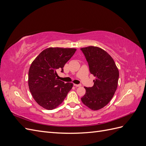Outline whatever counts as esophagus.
<instances>
[{"label": "esophagus", "mask_w": 146, "mask_h": 146, "mask_svg": "<svg viewBox=\"0 0 146 146\" xmlns=\"http://www.w3.org/2000/svg\"><path fill=\"white\" fill-rule=\"evenodd\" d=\"M74 85L76 87H80L82 86L81 84H78V85H77V84H74Z\"/></svg>", "instance_id": "obj_1"}]
</instances>
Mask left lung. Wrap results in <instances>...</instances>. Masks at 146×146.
Returning a JSON list of instances; mask_svg holds the SVG:
<instances>
[{
    "instance_id": "left-lung-1",
    "label": "left lung",
    "mask_w": 146,
    "mask_h": 146,
    "mask_svg": "<svg viewBox=\"0 0 146 146\" xmlns=\"http://www.w3.org/2000/svg\"><path fill=\"white\" fill-rule=\"evenodd\" d=\"M89 64L91 74L96 77L92 87H84L86 93L81 98L83 104L92 110H100L111 100L116 91L119 70L112 57L96 46L81 48Z\"/></svg>"
}]
</instances>
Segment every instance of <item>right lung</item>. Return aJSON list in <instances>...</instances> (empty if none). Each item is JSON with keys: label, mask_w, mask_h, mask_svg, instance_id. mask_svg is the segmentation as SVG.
I'll return each instance as SVG.
<instances>
[{"label": "right lung", "mask_w": 146, "mask_h": 146, "mask_svg": "<svg viewBox=\"0 0 146 146\" xmlns=\"http://www.w3.org/2000/svg\"><path fill=\"white\" fill-rule=\"evenodd\" d=\"M75 48L48 47L42 51L30 65L28 84L36 103L48 110L63 102L72 89V83L58 80L56 71L63 67L76 51Z\"/></svg>", "instance_id": "add662e5"}]
</instances>
